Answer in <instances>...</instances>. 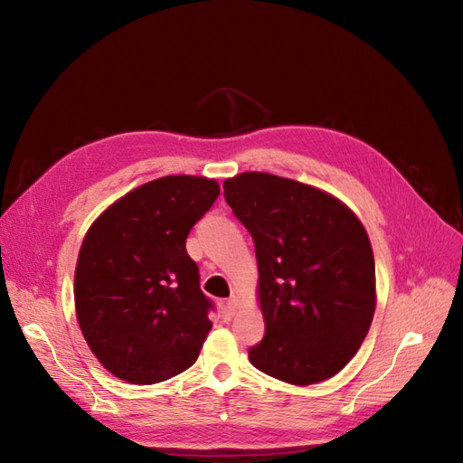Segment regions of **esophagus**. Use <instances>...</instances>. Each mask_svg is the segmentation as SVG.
Returning a JSON list of instances; mask_svg holds the SVG:
<instances>
[{
    "instance_id": "esophagus-1",
    "label": "esophagus",
    "mask_w": 463,
    "mask_h": 463,
    "mask_svg": "<svg viewBox=\"0 0 463 463\" xmlns=\"http://www.w3.org/2000/svg\"><path fill=\"white\" fill-rule=\"evenodd\" d=\"M233 315H235V299L232 298L226 301V305H223V320L230 322L233 318Z\"/></svg>"
}]
</instances>
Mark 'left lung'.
<instances>
[{
  "label": "left lung",
  "mask_w": 463,
  "mask_h": 463,
  "mask_svg": "<svg viewBox=\"0 0 463 463\" xmlns=\"http://www.w3.org/2000/svg\"><path fill=\"white\" fill-rule=\"evenodd\" d=\"M223 199L255 241L264 338L249 361L278 381L315 384L340 373L374 315V259L365 228L332 194L247 172Z\"/></svg>",
  "instance_id": "1"
}]
</instances>
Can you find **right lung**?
<instances>
[{"mask_svg":"<svg viewBox=\"0 0 463 463\" xmlns=\"http://www.w3.org/2000/svg\"><path fill=\"white\" fill-rule=\"evenodd\" d=\"M214 179L167 175L111 204L89 230L75 270L82 335L121 381L156 384L199 357L214 311L187 235L218 199Z\"/></svg>","mask_w":463,"mask_h":463,"instance_id":"add662e5","label":"right lung"}]
</instances>
